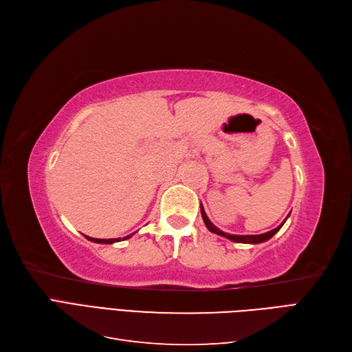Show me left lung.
<instances>
[{"label": "left lung", "mask_w": 352, "mask_h": 352, "mask_svg": "<svg viewBox=\"0 0 352 352\" xmlns=\"http://www.w3.org/2000/svg\"><path fill=\"white\" fill-rule=\"evenodd\" d=\"M201 216H202V220H204L206 226H207V229H208L210 232L216 233V235H220V236H223V238H228V239H230V241H233V242H239V243H260V242H264V241H269V239L274 235L276 232L280 230V228L283 226V223H285L286 219H287V217L285 219V221L282 223L280 226H278V228L270 230V232L261 233V235H230V233L223 232V230L217 229L214 225H212V223L210 221V219L207 217L206 211H204V207H202V204H201Z\"/></svg>", "instance_id": "8db88e82"}]
</instances>
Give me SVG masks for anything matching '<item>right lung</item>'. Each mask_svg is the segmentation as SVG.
<instances>
[{
	"label": "right lung",
	"instance_id": "obj_1",
	"mask_svg": "<svg viewBox=\"0 0 352 352\" xmlns=\"http://www.w3.org/2000/svg\"><path fill=\"white\" fill-rule=\"evenodd\" d=\"M132 235H133V233H132ZM132 235L123 238V241L127 239V238H131ZM87 238H88L89 241H92V242H97V243H114V242H119V241H120V238H114V239H95V238H89V236H87Z\"/></svg>",
	"mask_w": 352,
	"mask_h": 352
}]
</instances>
